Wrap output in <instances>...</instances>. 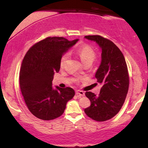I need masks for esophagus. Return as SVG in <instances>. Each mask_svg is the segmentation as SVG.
<instances>
[{"label": "esophagus", "mask_w": 148, "mask_h": 148, "mask_svg": "<svg viewBox=\"0 0 148 148\" xmlns=\"http://www.w3.org/2000/svg\"><path fill=\"white\" fill-rule=\"evenodd\" d=\"M76 94L79 95V96H84L85 93L82 90H77L76 91Z\"/></svg>", "instance_id": "esophagus-1"}]
</instances>
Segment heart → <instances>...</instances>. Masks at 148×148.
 Returning a JSON list of instances; mask_svg holds the SVG:
<instances>
[{"mask_svg": "<svg viewBox=\"0 0 148 148\" xmlns=\"http://www.w3.org/2000/svg\"><path fill=\"white\" fill-rule=\"evenodd\" d=\"M77 54L80 58V60H82L84 64L86 63L92 64V62L96 58V52L91 46L88 45H84L79 48L77 50ZM69 58V54L68 53L64 54L62 56L60 60V67H63Z\"/></svg>", "mask_w": 148, "mask_h": 148, "instance_id": "heart-1", "label": "heart"}]
</instances>
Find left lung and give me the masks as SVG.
Wrapping results in <instances>:
<instances>
[{
    "instance_id": "1",
    "label": "left lung",
    "mask_w": 148,
    "mask_h": 148,
    "mask_svg": "<svg viewBox=\"0 0 148 148\" xmlns=\"http://www.w3.org/2000/svg\"><path fill=\"white\" fill-rule=\"evenodd\" d=\"M85 38L96 42L102 50L101 63L95 77L102 86L98 95L86 92L91 105L84 112L93 120L105 121L114 117L124 104L129 84L127 66L123 53L112 41L98 35Z\"/></svg>"
}]
</instances>
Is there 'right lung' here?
<instances>
[{
  "label": "right lung",
  "mask_w": 148,
  "mask_h": 148,
  "mask_svg": "<svg viewBox=\"0 0 148 148\" xmlns=\"http://www.w3.org/2000/svg\"><path fill=\"white\" fill-rule=\"evenodd\" d=\"M62 37H48L29 48L24 56L19 72L20 88L32 114L44 121L63 114L67 102L73 98L71 88H52L55 73L60 70L62 56L78 42Z\"/></svg>",
  "instance_id": "1"
}]
</instances>
